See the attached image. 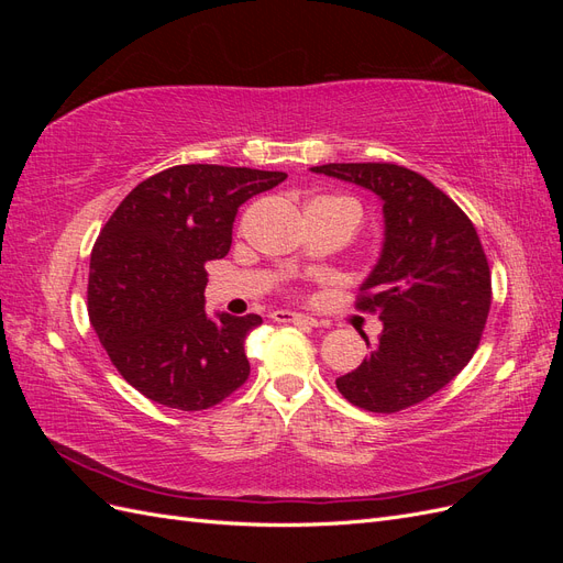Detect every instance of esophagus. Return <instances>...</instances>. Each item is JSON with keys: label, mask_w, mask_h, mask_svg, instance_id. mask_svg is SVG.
Segmentation results:
<instances>
[{"label": "esophagus", "mask_w": 563, "mask_h": 563, "mask_svg": "<svg viewBox=\"0 0 563 563\" xmlns=\"http://www.w3.org/2000/svg\"><path fill=\"white\" fill-rule=\"evenodd\" d=\"M272 319L279 323H296V327H305V329H317L319 321L310 314H300V312H291V310H275L272 312Z\"/></svg>", "instance_id": "1"}]
</instances>
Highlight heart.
I'll return each instance as SVG.
<instances>
[{
  "label": "heart",
  "instance_id": "heart-1",
  "mask_svg": "<svg viewBox=\"0 0 563 563\" xmlns=\"http://www.w3.org/2000/svg\"><path fill=\"white\" fill-rule=\"evenodd\" d=\"M314 201H343V199H333V197H319Z\"/></svg>",
  "mask_w": 563,
  "mask_h": 563
}]
</instances>
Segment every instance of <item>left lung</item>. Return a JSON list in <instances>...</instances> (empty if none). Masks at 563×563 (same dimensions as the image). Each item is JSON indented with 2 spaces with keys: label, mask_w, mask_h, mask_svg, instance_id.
Wrapping results in <instances>:
<instances>
[{
  "label": "left lung",
  "mask_w": 563,
  "mask_h": 563,
  "mask_svg": "<svg viewBox=\"0 0 563 563\" xmlns=\"http://www.w3.org/2000/svg\"><path fill=\"white\" fill-rule=\"evenodd\" d=\"M310 172L383 201L380 255L356 302L378 312L383 331L366 360L335 380L340 395L373 413L420 404L467 366L486 327L490 272L479 234L453 199L411 168L366 162Z\"/></svg>",
  "instance_id": "left-lung-1"
}]
</instances>
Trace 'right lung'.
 I'll return each instance as SVG.
<instances>
[{
    "mask_svg": "<svg viewBox=\"0 0 563 563\" xmlns=\"http://www.w3.org/2000/svg\"><path fill=\"white\" fill-rule=\"evenodd\" d=\"M282 172L185 164L135 185L96 240L89 317L124 380L178 411L223 401L249 378L246 335L258 314L203 310V263L225 258L244 201Z\"/></svg>",
    "mask_w": 563,
    "mask_h": 563,
    "instance_id": "right-lung-1",
    "label": "right lung"
}]
</instances>
